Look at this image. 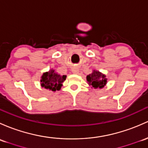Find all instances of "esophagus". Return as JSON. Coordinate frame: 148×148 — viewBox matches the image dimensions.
Segmentation results:
<instances>
[{
	"label": "esophagus",
	"instance_id": "obj_1",
	"mask_svg": "<svg viewBox=\"0 0 148 148\" xmlns=\"http://www.w3.org/2000/svg\"><path fill=\"white\" fill-rule=\"evenodd\" d=\"M73 73H77L79 72V70L77 69V68H74V69L73 70Z\"/></svg>",
	"mask_w": 148,
	"mask_h": 148
}]
</instances>
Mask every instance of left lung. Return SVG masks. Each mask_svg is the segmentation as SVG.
<instances>
[{"label":"left lung","instance_id":"obj_1","mask_svg":"<svg viewBox=\"0 0 148 148\" xmlns=\"http://www.w3.org/2000/svg\"><path fill=\"white\" fill-rule=\"evenodd\" d=\"M87 83L91 85L93 88H103L107 82V78L104 74L101 73L99 71L94 70L91 74L87 76Z\"/></svg>","mask_w":148,"mask_h":148}]
</instances>
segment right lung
<instances>
[{
  "mask_svg": "<svg viewBox=\"0 0 148 148\" xmlns=\"http://www.w3.org/2000/svg\"><path fill=\"white\" fill-rule=\"evenodd\" d=\"M66 75H61L56 73L54 70L51 69L48 72L44 73L41 77V85L51 91L60 90L62 83L66 80Z\"/></svg>",
  "mask_w": 148,
  "mask_h": 148,
  "instance_id": "right-lung-1",
  "label": "right lung"
}]
</instances>
